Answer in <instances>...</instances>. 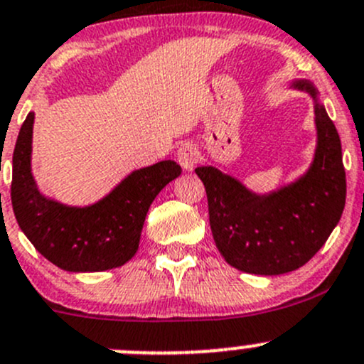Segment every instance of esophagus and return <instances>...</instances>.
Masks as SVG:
<instances>
[{
    "label": "esophagus",
    "mask_w": 364,
    "mask_h": 364,
    "mask_svg": "<svg viewBox=\"0 0 364 364\" xmlns=\"http://www.w3.org/2000/svg\"><path fill=\"white\" fill-rule=\"evenodd\" d=\"M178 161L185 171H193V167L199 161V149L193 144H183L178 149Z\"/></svg>",
    "instance_id": "obj_1"
}]
</instances>
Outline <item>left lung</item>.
Instances as JSON below:
<instances>
[{
  "label": "left lung",
  "instance_id": "obj_1",
  "mask_svg": "<svg viewBox=\"0 0 364 364\" xmlns=\"http://www.w3.org/2000/svg\"><path fill=\"white\" fill-rule=\"evenodd\" d=\"M315 102L317 148L310 168L271 193H253L215 167H197L208 196L209 225L223 259L252 274H284L304 266L328 241L345 208V168L335 123L310 80H294Z\"/></svg>",
  "mask_w": 364,
  "mask_h": 364
}]
</instances>
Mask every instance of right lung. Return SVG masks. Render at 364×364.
<instances>
[{"mask_svg":"<svg viewBox=\"0 0 364 364\" xmlns=\"http://www.w3.org/2000/svg\"><path fill=\"white\" fill-rule=\"evenodd\" d=\"M35 112L26 116L12 159V208L33 247L54 266L93 273L123 266L135 255L142 225L155 197L181 174L172 160L128 174L109 196L75 208L42 196L31 174Z\"/></svg>","mask_w":364,"mask_h":364,"instance_id":"obj_1","label":"right lung"}]
</instances>
